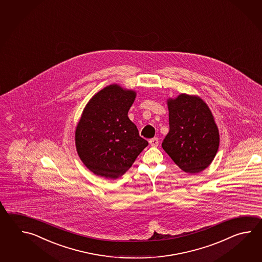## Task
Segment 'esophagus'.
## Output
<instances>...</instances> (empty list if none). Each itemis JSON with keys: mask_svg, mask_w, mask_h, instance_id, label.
<instances>
[{"mask_svg": "<svg viewBox=\"0 0 262 262\" xmlns=\"http://www.w3.org/2000/svg\"><path fill=\"white\" fill-rule=\"evenodd\" d=\"M149 143H150L151 147H157L158 144H159V139H157V138H154V139L149 140Z\"/></svg>", "mask_w": 262, "mask_h": 262, "instance_id": "1", "label": "esophagus"}]
</instances>
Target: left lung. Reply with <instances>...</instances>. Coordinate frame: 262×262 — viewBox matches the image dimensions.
Instances as JSON below:
<instances>
[{"mask_svg": "<svg viewBox=\"0 0 262 262\" xmlns=\"http://www.w3.org/2000/svg\"><path fill=\"white\" fill-rule=\"evenodd\" d=\"M169 132L162 147L186 173H199L211 165L219 148V130L210 107L198 95L167 98Z\"/></svg>", "mask_w": 262, "mask_h": 262, "instance_id": "obj_1", "label": "left lung"}]
</instances>
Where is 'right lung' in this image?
<instances>
[{
  "label": "right lung",
  "instance_id": "obj_1",
  "mask_svg": "<svg viewBox=\"0 0 262 262\" xmlns=\"http://www.w3.org/2000/svg\"><path fill=\"white\" fill-rule=\"evenodd\" d=\"M136 96L134 90L112 84L96 93L84 107L75 143L80 160L97 176L122 177L148 146L127 115Z\"/></svg>",
  "mask_w": 262,
  "mask_h": 262
}]
</instances>
